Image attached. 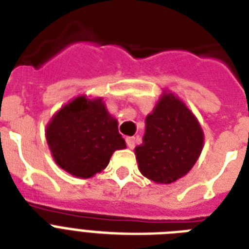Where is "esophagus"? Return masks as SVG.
Returning <instances> with one entry per match:
<instances>
[{
  "label": "esophagus",
  "mask_w": 249,
  "mask_h": 249,
  "mask_svg": "<svg viewBox=\"0 0 249 249\" xmlns=\"http://www.w3.org/2000/svg\"><path fill=\"white\" fill-rule=\"evenodd\" d=\"M125 141H126V146H128L129 148L136 147V138H134V137H126Z\"/></svg>",
  "instance_id": "obj_1"
}]
</instances>
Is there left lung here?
<instances>
[{"mask_svg": "<svg viewBox=\"0 0 249 249\" xmlns=\"http://www.w3.org/2000/svg\"><path fill=\"white\" fill-rule=\"evenodd\" d=\"M142 144L136 147L140 172L156 183H172L190 172L200 156L204 134L183 102L163 93L146 117Z\"/></svg>", "mask_w": 249, "mask_h": 249, "instance_id": "8db88e82", "label": "left lung"}]
</instances>
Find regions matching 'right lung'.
Instances as JSON below:
<instances>
[{
    "instance_id": "1",
    "label": "right lung",
    "mask_w": 249,
    "mask_h": 249,
    "mask_svg": "<svg viewBox=\"0 0 249 249\" xmlns=\"http://www.w3.org/2000/svg\"><path fill=\"white\" fill-rule=\"evenodd\" d=\"M46 141L55 163L75 177L90 178L108 165L116 150L126 147L102 98L72 99L53 116Z\"/></svg>"
}]
</instances>
